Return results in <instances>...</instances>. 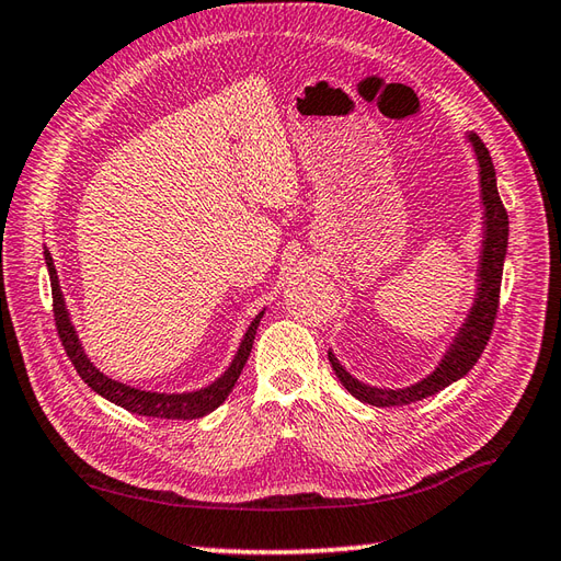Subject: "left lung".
Instances as JSON below:
<instances>
[{"label":"left lung","mask_w":561,"mask_h":561,"mask_svg":"<svg viewBox=\"0 0 561 561\" xmlns=\"http://www.w3.org/2000/svg\"><path fill=\"white\" fill-rule=\"evenodd\" d=\"M472 150L479 162V188H482V205H484V239H482V256H479L477 268V295L472 302V310L467 314L462 327L457 329L453 344L445 351L438 368L424 380H419L402 390H382V387H370L356 380L344 365L336 360L334 353L329 351V363L334 368L336 377L346 390L360 399L365 404L373 407H402L419 402L438 394L445 387L460 380L474 368V363L482 356L486 341L494 329V319L499 310V293H501V273H504V259L508 249V215L504 203L499 198L496 188V171L491 164L489 150L484 142L479 140L477 133H467Z\"/></svg>","instance_id":"8db88e82"}]
</instances>
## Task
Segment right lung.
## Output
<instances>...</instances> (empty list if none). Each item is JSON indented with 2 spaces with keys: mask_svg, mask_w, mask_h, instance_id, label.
<instances>
[{
  "mask_svg": "<svg viewBox=\"0 0 561 561\" xmlns=\"http://www.w3.org/2000/svg\"><path fill=\"white\" fill-rule=\"evenodd\" d=\"M45 264H48V273H50L53 312H55L57 334H60V341L67 351V356H70V360L75 365V370L96 394H101L104 399H108V402L118 404L125 411H130V414H137V416L171 419V421L184 419L186 421V419H201L205 414H210V411L220 407L227 399V394L232 392V387L237 385L239 375H242V370H244V363L249 358L251 346H254L256 329H259V322H261V317H264V312H259L254 317V322L249 324L242 344H239L234 358L230 363V368L217 377L215 382H210L208 387H201V390H196V392H181V394L147 392V390H137V387H130V385H123L118 380H111L108 375L101 373L96 365L87 358L82 344H79L77 331L70 322V312H67V307H65V295L60 290V280H57V271H55L53 256L48 249H45Z\"/></svg>",
  "mask_w": 561,
  "mask_h": 561,
  "instance_id": "right-lung-1",
  "label": "right lung"
}]
</instances>
